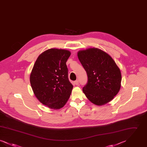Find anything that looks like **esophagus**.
I'll list each match as a JSON object with an SVG mask.
<instances>
[{"label": "esophagus", "instance_id": "esophagus-1", "mask_svg": "<svg viewBox=\"0 0 147 147\" xmlns=\"http://www.w3.org/2000/svg\"><path fill=\"white\" fill-rule=\"evenodd\" d=\"M74 84H76V85H79V81L78 80H76L74 82Z\"/></svg>", "mask_w": 147, "mask_h": 147}]
</instances>
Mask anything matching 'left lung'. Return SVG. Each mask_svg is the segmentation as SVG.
<instances>
[{
  "label": "left lung",
  "instance_id": "obj_1",
  "mask_svg": "<svg viewBox=\"0 0 147 147\" xmlns=\"http://www.w3.org/2000/svg\"><path fill=\"white\" fill-rule=\"evenodd\" d=\"M78 57L88 78L83 88L86 98L98 106L111 101L119 91L122 79L120 69L112 57L97 48L79 51Z\"/></svg>",
  "mask_w": 147,
  "mask_h": 147
}]
</instances>
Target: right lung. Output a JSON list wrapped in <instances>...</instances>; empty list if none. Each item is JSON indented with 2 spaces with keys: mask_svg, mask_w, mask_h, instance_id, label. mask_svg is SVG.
<instances>
[{
  "mask_svg": "<svg viewBox=\"0 0 147 147\" xmlns=\"http://www.w3.org/2000/svg\"><path fill=\"white\" fill-rule=\"evenodd\" d=\"M70 54L67 49H47L38 57L31 71L30 81L34 93L50 109H61L70 97L73 86L68 79L66 62Z\"/></svg>",
  "mask_w": 147,
  "mask_h": 147,
  "instance_id": "add662e5",
  "label": "right lung"
}]
</instances>
